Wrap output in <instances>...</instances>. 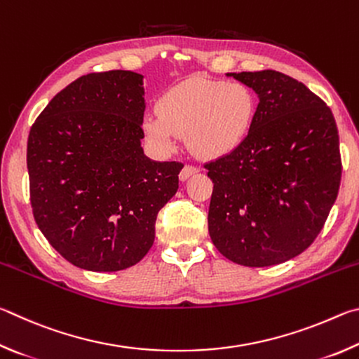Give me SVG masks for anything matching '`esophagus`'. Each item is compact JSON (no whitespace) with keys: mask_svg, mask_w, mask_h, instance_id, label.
Returning <instances> with one entry per match:
<instances>
[{"mask_svg":"<svg viewBox=\"0 0 359 359\" xmlns=\"http://www.w3.org/2000/svg\"><path fill=\"white\" fill-rule=\"evenodd\" d=\"M198 168L196 165H189V163H186V165L183 167V170L180 172V180L181 181H186L189 176H192L194 173H197Z\"/></svg>","mask_w":359,"mask_h":359,"instance_id":"esophagus-1","label":"esophagus"}]
</instances>
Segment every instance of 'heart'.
<instances>
[{"mask_svg":"<svg viewBox=\"0 0 359 359\" xmlns=\"http://www.w3.org/2000/svg\"><path fill=\"white\" fill-rule=\"evenodd\" d=\"M159 115H148L143 128L161 151H172L178 135L202 157H221L246 140L255 115L252 91L240 81L189 79L163 94Z\"/></svg>","mask_w":359,"mask_h":359,"instance_id":"b5f03b06","label":"heart"}]
</instances>
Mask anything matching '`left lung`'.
<instances>
[{
  "mask_svg": "<svg viewBox=\"0 0 359 359\" xmlns=\"http://www.w3.org/2000/svg\"><path fill=\"white\" fill-rule=\"evenodd\" d=\"M259 94L252 128L235 151L206 162L211 241L243 266H271L311 246L342 176L332 111L304 83L271 71L229 74Z\"/></svg>",
  "mask_w": 359,
  "mask_h": 359,
  "instance_id": "obj_1",
  "label": "left lung"
}]
</instances>
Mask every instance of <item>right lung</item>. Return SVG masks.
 <instances>
[{
  "label": "right lung",
  "instance_id": "add662e5",
  "mask_svg": "<svg viewBox=\"0 0 359 359\" xmlns=\"http://www.w3.org/2000/svg\"><path fill=\"white\" fill-rule=\"evenodd\" d=\"M143 77L81 75L41 111L28 135L29 200L56 252L88 271L137 265L157 212L178 191L181 162L143 154Z\"/></svg>",
  "mask_w": 359,
  "mask_h": 359
}]
</instances>
